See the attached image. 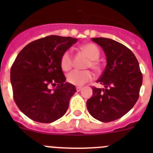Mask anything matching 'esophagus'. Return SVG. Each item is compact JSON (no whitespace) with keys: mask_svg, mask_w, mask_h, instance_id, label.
<instances>
[{"mask_svg":"<svg viewBox=\"0 0 153 153\" xmlns=\"http://www.w3.org/2000/svg\"><path fill=\"white\" fill-rule=\"evenodd\" d=\"M81 89H82V87H81V86H77V87H76L77 92H80Z\"/></svg>","mask_w":153,"mask_h":153,"instance_id":"obj_1","label":"esophagus"}]
</instances>
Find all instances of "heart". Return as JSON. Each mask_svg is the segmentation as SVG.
<instances>
[{
	"label": "heart",
	"instance_id": "obj_1",
	"mask_svg": "<svg viewBox=\"0 0 153 153\" xmlns=\"http://www.w3.org/2000/svg\"><path fill=\"white\" fill-rule=\"evenodd\" d=\"M81 50L84 52L90 58V61L88 64V67H90L95 72H99L100 64L97 60L99 58L100 50L96 45L93 44H86L81 47ZM72 51L68 49L61 55V67L64 71H69L72 67ZM93 76L89 70H73L67 74V80L71 84L75 86H82L88 81H90Z\"/></svg>",
	"mask_w": 153,
	"mask_h": 153
}]
</instances>
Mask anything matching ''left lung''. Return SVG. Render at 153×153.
Segmentation results:
<instances>
[{
	"instance_id": "1",
	"label": "left lung",
	"mask_w": 153,
	"mask_h": 153,
	"mask_svg": "<svg viewBox=\"0 0 153 153\" xmlns=\"http://www.w3.org/2000/svg\"><path fill=\"white\" fill-rule=\"evenodd\" d=\"M104 50L106 66L97 83L104 88L92 87L86 101L89 114L102 122H110L127 113L139 98L142 73L132 51L121 43L105 38H92Z\"/></svg>"
}]
</instances>
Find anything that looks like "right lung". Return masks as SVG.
<instances>
[{
  "label": "right lung",
  "instance_id": "obj_1",
  "mask_svg": "<svg viewBox=\"0 0 153 153\" xmlns=\"http://www.w3.org/2000/svg\"><path fill=\"white\" fill-rule=\"evenodd\" d=\"M77 38L49 35L27 44L15 58L10 70L15 102L33 121L51 123L67 112L75 86L66 83L61 67L65 51ZM56 86L53 91L50 86Z\"/></svg>",
  "mask_w": 153,
  "mask_h": 153
}]
</instances>
